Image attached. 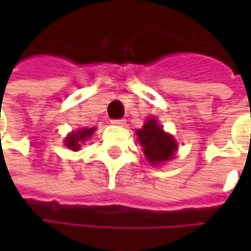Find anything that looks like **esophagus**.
Returning a JSON list of instances; mask_svg holds the SVG:
<instances>
[{
    "label": "esophagus",
    "mask_w": 251,
    "mask_h": 251,
    "mask_svg": "<svg viewBox=\"0 0 251 251\" xmlns=\"http://www.w3.org/2000/svg\"><path fill=\"white\" fill-rule=\"evenodd\" d=\"M112 124L116 126H124L126 124V121L125 119H113V121H112Z\"/></svg>",
    "instance_id": "obj_1"
}]
</instances>
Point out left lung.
Segmentation results:
<instances>
[{
  "label": "left lung",
  "mask_w": 251,
  "mask_h": 251,
  "mask_svg": "<svg viewBox=\"0 0 251 251\" xmlns=\"http://www.w3.org/2000/svg\"><path fill=\"white\" fill-rule=\"evenodd\" d=\"M139 144L144 147V154L151 164H160L173 158L177 150L172 135L166 133L154 118L148 119L145 125L136 130Z\"/></svg>",
  "instance_id": "1"
}]
</instances>
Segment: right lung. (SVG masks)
Segmentation results:
<instances>
[{
    "mask_svg": "<svg viewBox=\"0 0 251 251\" xmlns=\"http://www.w3.org/2000/svg\"><path fill=\"white\" fill-rule=\"evenodd\" d=\"M94 130H96V127H91V129L84 127V129L76 130V132L71 133V135L65 139V145H67L68 148H71L73 151H78L79 147H81V144L85 142V141L94 133Z\"/></svg>",
    "mask_w": 251,
    "mask_h": 251,
    "instance_id": "add662e5",
    "label": "right lung"
}]
</instances>
